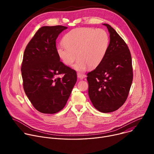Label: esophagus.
<instances>
[{"mask_svg": "<svg viewBox=\"0 0 154 154\" xmlns=\"http://www.w3.org/2000/svg\"><path fill=\"white\" fill-rule=\"evenodd\" d=\"M77 77L79 79H83L84 78H85L86 77V75L85 74H81V73H78L77 74Z\"/></svg>", "mask_w": 154, "mask_h": 154, "instance_id": "esophagus-1", "label": "esophagus"}]
</instances>
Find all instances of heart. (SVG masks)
Returning a JSON list of instances; mask_svg holds the SVG:
<instances>
[{
	"label": "heart",
	"instance_id": "obj_1",
	"mask_svg": "<svg viewBox=\"0 0 154 154\" xmlns=\"http://www.w3.org/2000/svg\"><path fill=\"white\" fill-rule=\"evenodd\" d=\"M63 43L57 48L59 58L65 64L72 66L79 57L74 68L84 71L101 63L108 50L109 36L103 29L76 28L64 36Z\"/></svg>",
	"mask_w": 154,
	"mask_h": 154
}]
</instances>
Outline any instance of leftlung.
<instances>
[{
    "instance_id": "1",
    "label": "left lung",
    "mask_w": 154,
    "mask_h": 154,
    "mask_svg": "<svg viewBox=\"0 0 154 154\" xmlns=\"http://www.w3.org/2000/svg\"><path fill=\"white\" fill-rule=\"evenodd\" d=\"M109 43L106 55L97 68L87 74L88 95L93 106L110 113L125 102L133 81L131 57L127 44L107 24Z\"/></svg>"
}]
</instances>
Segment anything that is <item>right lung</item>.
Instances as JSON below:
<instances>
[{"instance_id":"right-lung-1","label":"right lung","mask_w":154,"mask_h":154,"mask_svg":"<svg viewBox=\"0 0 154 154\" xmlns=\"http://www.w3.org/2000/svg\"><path fill=\"white\" fill-rule=\"evenodd\" d=\"M67 27H41L25 49L21 73L24 90L35 108L54 114L64 107L77 82L75 71L64 65L57 53L56 39ZM62 74L63 77H58Z\"/></svg>"}]
</instances>
